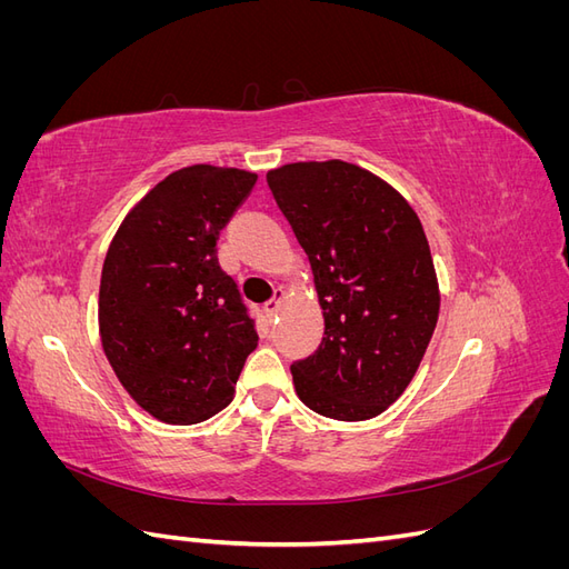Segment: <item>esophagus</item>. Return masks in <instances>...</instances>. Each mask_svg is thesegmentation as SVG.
Wrapping results in <instances>:
<instances>
[{
  "instance_id": "1",
  "label": "esophagus",
  "mask_w": 569,
  "mask_h": 569,
  "mask_svg": "<svg viewBox=\"0 0 569 569\" xmlns=\"http://www.w3.org/2000/svg\"><path fill=\"white\" fill-rule=\"evenodd\" d=\"M282 299H284V291H282V289L278 287V289H274V295H272V299H268V301L263 303V311H266V316H268V318H272L274 313H278V308H280Z\"/></svg>"
}]
</instances>
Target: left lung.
Here are the masks:
<instances>
[{
  "label": "left lung",
  "instance_id": "8db88e82",
  "mask_svg": "<svg viewBox=\"0 0 569 569\" xmlns=\"http://www.w3.org/2000/svg\"><path fill=\"white\" fill-rule=\"evenodd\" d=\"M313 268L320 347L291 363L299 399L332 420H370L416 375L439 318L425 230L385 180L347 161L289 163L266 176Z\"/></svg>",
  "mask_w": 569,
  "mask_h": 569
}]
</instances>
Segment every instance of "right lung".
Listing matches in <instances>:
<instances>
[{
  "instance_id": "1",
  "label": "right lung",
  "mask_w": 569,
  "mask_h": 569,
  "mask_svg": "<svg viewBox=\"0 0 569 569\" xmlns=\"http://www.w3.org/2000/svg\"><path fill=\"white\" fill-rule=\"evenodd\" d=\"M256 176L189 166L126 216L101 268L99 332L132 399L173 425L209 420L256 349V318L216 242Z\"/></svg>"
}]
</instances>
